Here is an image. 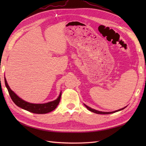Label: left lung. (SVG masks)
<instances>
[{"label":"left lung","mask_w":146,"mask_h":146,"mask_svg":"<svg viewBox=\"0 0 146 146\" xmlns=\"http://www.w3.org/2000/svg\"><path fill=\"white\" fill-rule=\"evenodd\" d=\"M85 107H86V108H87V109L89 110L90 111H92V112L95 113H98V114H110V113H115V112H117V111H120V110H123V109H124V108L126 107H124V108H121V109H120V110H118L114 111H110V112H105V111H100L96 110H95V109H93V108L88 107L87 105H85Z\"/></svg>","instance_id":"1"}]
</instances>
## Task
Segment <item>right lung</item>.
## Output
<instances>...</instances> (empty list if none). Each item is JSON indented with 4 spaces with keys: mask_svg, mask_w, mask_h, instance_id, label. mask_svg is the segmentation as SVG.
Instances as JSON below:
<instances>
[{
    "mask_svg": "<svg viewBox=\"0 0 146 146\" xmlns=\"http://www.w3.org/2000/svg\"><path fill=\"white\" fill-rule=\"evenodd\" d=\"M5 84L6 87H7L9 94L10 95V97L12 100L14 102V103L17 105V106L21 107L23 109L29 111L30 112L38 114H43L47 113L50 112V111L54 110L57 107L58 105L60 103L61 92L59 95L58 98L52 102H48L46 104H31L29 102H27L23 100H22L18 96L15 94V93L11 90V89L9 87L6 79L5 78Z\"/></svg>",
    "mask_w": 146,
    "mask_h": 146,
    "instance_id": "add662e5",
    "label": "right lung"
}]
</instances>
